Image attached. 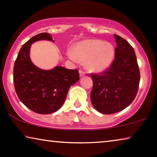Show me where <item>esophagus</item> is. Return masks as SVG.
Masks as SVG:
<instances>
[{
    "label": "esophagus",
    "instance_id": "1",
    "mask_svg": "<svg viewBox=\"0 0 157 157\" xmlns=\"http://www.w3.org/2000/svg\"><path fill=\"white\" fill-rule=\"evenodd\" d=\"M79 74H80V76H83L86 74V71L83 70L79 71Z\"/></svg>",
    "mask_w": 157,
    "mask_h": 157
}]
</instances>
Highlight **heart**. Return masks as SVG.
I'll return each mask as SVG.
<instances>
[{"instance_id": "b5f03b06", "label": "heart", "mask_w": 157, "mask_h": 157, "mask_svg": "<svg viewBox=\"0 0 157 157\" xmlns=\"http://www.w3.org/2000/svg\"><path fill=\"white\" fill-rule=\"evenodd\" d=\"M69 57L75 62L88 60L87 67L92 71H102L110 66L114 57V48L101 40H87L77 45Z\"/></svg>"}]
</instances>
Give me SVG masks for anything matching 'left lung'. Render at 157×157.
I'll list each match as a JSON object with an SVG mask.
<instances>
[{
  "label": "left lung",
  "mask_w": 157,
  "mask_h": 157,
  "mask_svg": "<svg viewBox=\"0 0 157 157\" xmlns=\"http://www.w3.org/2000/svg\"><path fill=\"white\" fill-rule=\"evenodd\" d=\"M117 46L115 59L106 71L91 74L94 86L91 100L94 108L104 114L119 112L132 104L136 97L140 72L133 47L114 34Z\"/></svg>",
  "instance_id": "1"
}]
</instances>
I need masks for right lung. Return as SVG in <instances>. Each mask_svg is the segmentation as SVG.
Wrapping results in <instances>:
<instances>
[{
  "instance_id": "1",
  "label": "right lung",
  "mask_w": 157,
  "mask_h": 157,
  "mask_svg": "<svg viewBox=\"0 0 157 157\" xmlns=\"http://www.w3.org/2000/svg\"><path fill=\"white\" fill-rule=\"evenodd\" d=\"M40 40L53 41L48 33L34 36L19 51L13 67V83L21 102L34 112L48 114L59 110L65 101L71 86L79 80L78 69L56 66L45 71L32 63L29 57L31 44Z\"/></svg>"
}]
</instances>
